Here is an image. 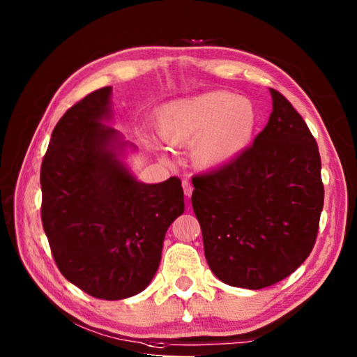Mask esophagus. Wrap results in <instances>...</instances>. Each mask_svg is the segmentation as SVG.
<instances>
[{"label":"esophagus","mask_w":357,"mask_h":357,"mask_svg":"<svg viewBox=\"0 0 357 357\" xmlns=\"http://www.w3.org/2000/svg\"><path fill=\"white\" fill-rule=\"evenodd\" d=\"M183 189H184V195H185V197H190V195H192L193 187H192L189 179H183Z\"/></svg>","instance_id":"obj_1"}]
</instances>
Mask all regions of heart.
I'll list each match as a JSON object with an SVG mask.
<instances>
[{
	"label": "heart",
	"instance_id": "b5f03b06",
	"mask_svg": "<svg viewBox=\"0 0 357 357\" xmlns=\"http://www.w3.org/2000/svg\"><path fill=\"white\" fill-rule=\"evenodd\" d=\"M258 114L249 99L227 91L204 93L164 105L157 113V132L173 146L192 143L198 168L229 164L249 146Z\"/></svg>",
	"mask_w": 357,
	"mask_h": 357
}]
</instances>
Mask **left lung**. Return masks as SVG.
<instances>
[{"label":"left lung","instance_id":"8db88e82","mask_svg":"<svg viewBox=\"0 0 357 357\" xmlns=\"http://www.w3.org/2000/svg\"><path fill=\"white\" fill-rule=\"evenodd\" d=\"M268 124L236 159L193 176L192 206L217 279L259 289L293 274L315 245L321 159L305 121L271 89Z\"/></svg>","mask_w":357,"mask_h":357}]
</instances>
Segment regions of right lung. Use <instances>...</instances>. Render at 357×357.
<instances>
[{
    "label": "right lung",
    "instance_id": "obj_1",
    "mask_svg": "<svg viewBox=\"0 0 357 357\" xmlns=\"http://www.w3.org/2000/svg\"><path fill=\"white\" fill-rule=\"evenodd\" d=\"M112 86L58 121L40 167L42 225L61 274L98 299L118 301L149 285L168 227L184 213L179 178L140 183L121 160L128 142L112 118Z\"/></svg>",
    "mask_w": 357,
    "mask_h": 357
}]
</instances>
